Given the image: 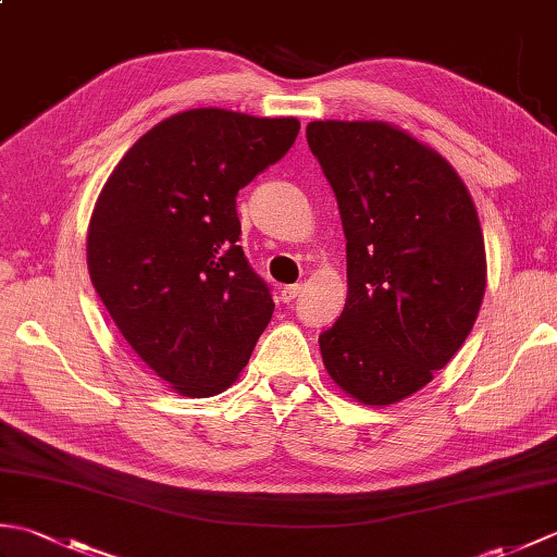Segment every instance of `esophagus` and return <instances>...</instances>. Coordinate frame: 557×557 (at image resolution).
Masks as SVG:
<instances>
[{
	"label": "esophagus",
	"mask_w": 557,
	"mask_h": 557,
	"mask_svg": "<svg viewBox=\"0 0 557 557\" xmlns=\"http://www.w3.org/2000/svg\"><path fill=\"white\" fill-rule=\"evenodd\" d=\"M301 289H304V285H289V287H285V289H282V301H285V304L294 301L301 294Z\"/></svg>",
	"instance_id": "1"
}]
</instances>
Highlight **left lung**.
I'll return each mask as SVG.
<instances>
[{
    "mask_svg": "<svg viewBox=\"0 0 557 557\" xmlns=\"http://www.w3.org/2000/svg\"><path fill=\"white\" fill-rule=\"evenodd\" d=\"M306 140L337 196L347 304L318 337L351 399L387 407L445 369L486 292L479 212L453 164L387 122H311Z\"/></svg>",
    "mask_w": 557,
    "mask_h": 557,
    "instance_id": "left-lung-1",
    "label": "left lung"
}]
</instances>
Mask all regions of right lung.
<instances>
[{
	"label": "right lung",
	"mask_w": 557,
	"mask_h": 557,
	"mask_svg": "<svg viewBox=\"0 0 557 557\" xmlns=\"http://www.w3.org/2000/svg\"><path fill=\"white\" fill-rule=\"evenodd\" d=\"M294 116L172 114L126 150L92 208L88 272L114 325L184 397L227 389L275 301L239 242L236 194L299 134Z\"/></svg>",
	"instance_id": "add662e5"
}]
</instances>
